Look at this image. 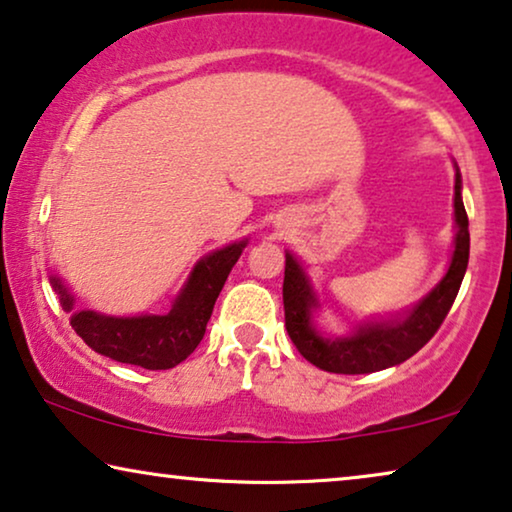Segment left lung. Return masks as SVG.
I'll use <instances>...</instances> for the list:
<instances>
[{
	"mask_svg": "<svg viewBox=\"0 0 512 512\" xmlns=\"http://www.w3.org/2000/svg\"><path fill=\"white\" fill-rule=\"evenodd\" d=\"M454 249L445 275L426 296L398 314L382 319H366L345 335L319 331L314 314L321 300L303 263L286 251L284 268V319L289 338L312 366L326 373L363 375L408 361L433 338L457 298L461 279L468 268V216L461 200V172L454 163Z\"/></svg>",
	"mask_w": 512,
	"mask_h": 512,
	"instance_id": "8db88e82",
	"label": "left lung"
}]
</instances>
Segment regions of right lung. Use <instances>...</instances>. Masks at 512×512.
<instances>
[{"mask_svg":"<svg viewBox=\"0 0 512 512\" xmlns=\"http://www.w3.org/2000/svg\"><path fill=\"white\" fill-rule=\"evenodd\" d=\"M244 247L247 240H240L202 256L167 314L114 317L95 310H76L72 291L58 275H51V286L58 293L62 310L69 312V324L90 349L130 366L167 370L179 366L200 345L216 298Z\"/></svg>","mask_w":512,"mask_h":512,"instance_id":"right-lung-1","label":"right lung"}]
</instances>
